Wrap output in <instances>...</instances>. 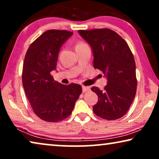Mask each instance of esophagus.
I'll use <instances>...</instances> for the list:
<instances>
[{
	"label": "esophagus",
	"instance_id": "1",
	"mask_svg": "<svg viewBox=\"0 0 159 159\" xmlns=\"http://www.w3.org/2000/svg\"><path fill=\"white\" fill-rule=\"evenodd\" d=\"M90 90V87H85V86H82V92L85 93V92H88V91Z\"/></svg>",
	"mask_w": 159,
	"mask_h": 159
}]
</instances>
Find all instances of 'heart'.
<instances>
[{"label": "heart", "instance_id": "b5f03b06", "mask_svg": "<svg viewBox=\"0 0 159 159\" xmlns=\"http://www.w3.org/2000/svg\"><path fill=\"white\" fill-rule=\"evenodd\" d=\"M84 45V43H79V44H78L77 46H80V45Z\"/></svg>", "mask_w": 159, "mask_h": 159}]
</instances>
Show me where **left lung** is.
<instances>
[{
	"instance_id": "left-lung-1",
	"label": "left lung",
	"mask_w": 159,
	"mask_h": 159,
	"mask_svg": "<svg viewBox=\"0 0 159 159\" xmlns=\"http://www.w3.org/2000/svg\"><path fill=\"white\" fill-rule=\"evenodd\" d=\"M78 32L92 49L94 68L103 71L107 79L104 90L91 88L98 97L93 112L107 120L121 118L136 94V66L131 50L122 38L109 29Z\"/></svg>"
}]
</instances>
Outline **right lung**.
<instances>
[{
	"instance_id": "add662e5",
	"label": "right lung",
	"mask_w": 159,
	"mask_h": 159,
	"mask_svg": "<svg viewBox=\"0 0 159 159\" xmlns=\"http://www.w3.org/2000/svg\"><path fill=\"white\" fill-rule=\"evenodd\" d=\"M73 34L66 30H50L30 45L23 64L22 84L34 114L49 122H57L71 114L82 93L80 84L68 85L53 80L58 53Z\"/></svg>"
}]
</instances>
